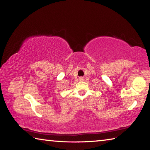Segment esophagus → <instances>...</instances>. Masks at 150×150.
Instances as JSON below:
<instances>
[{
	"mask_svg": "<svg viewBox=\"0 0 150 150\" xmlns=\"http://www.w3.org/2000/svg\"><path fill=\"white\" fill-rule=\"evenodd\" d=\"M79 80H80V81H83V79L82 77H81V78L79 79Z\"/></svg>",
	"mask_w": 150,
	"mask_h": 150,
	"instance_id": "obj_1",
	"label": "esophagus"
}]
</instances>
